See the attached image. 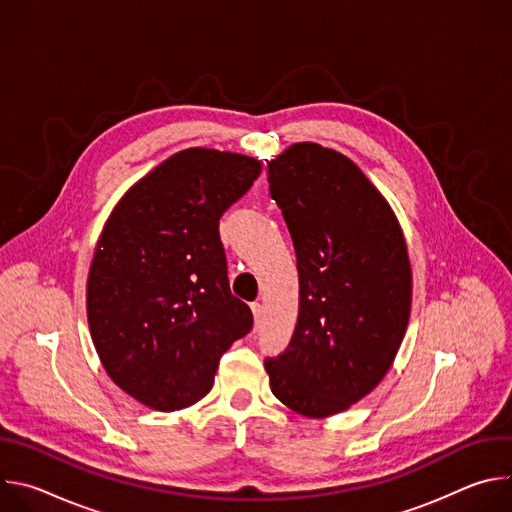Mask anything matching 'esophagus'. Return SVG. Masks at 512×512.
Instances as JSON below:
<instances>
[{
	"mask_svg": "<svg viewBox=\"0 0 512 512\" xmlns=\"http://www.w3.org/2000/svg\"><path fill=\"white\" fill-rule=\"evenodd\" d=\"M251 310H253V318H255V328H259L261 318H263V306H261L259 302H253V304H251Z\"/></svg>",
	"mask_w": 512,
	"mask_h": 512,
	"instance_id": "1",
	"label": "esophagus"
}]
</instances>
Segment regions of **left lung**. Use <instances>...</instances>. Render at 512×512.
Instances as JSON below:
<instances>
[{
  "label": "left lung",
  "instance_id": "left-lung-1",
  "mask_svg": "<svg viewBox=\"0 0 512 512\" xmlns=\"http://www.w3.org/2000/svg\"><path fill=\"white\" fill-rule=\"evenodd\" d=\"M267 182L294 241L300 310L265 371L283 405L328 417L369 395L401 346L411 310L405 239L367 176L318 143L271 160Z\"/></svg>",
  "mask_w": 512,
  "mask_h": 512
}]
</instances>
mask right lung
Segmentation results:
<instances>
[{"mask_svg":"<svg viewBox=\"0 0 512 512\" xmlns=\"http://www.w3.org/2000/svg\"><path fill=\"white\" fill-rule=\"evenodd\" d=\"M261 174V162L184 150L141 178L99 239L87 314L107 375L158 411L200 401L218 360L251 332L231 294L218 221Z\"/></svg>","mask_w":512,"mask_h":512,"instance_id":"add662e5","label":"right lung"}]
</instances>
